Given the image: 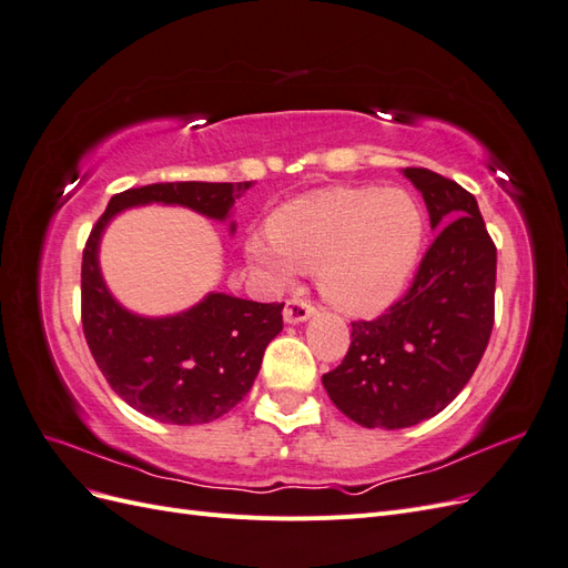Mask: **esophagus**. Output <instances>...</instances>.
Returning <instances> with one entry per match:
<instances>
[{
    "label": "esophagus",
    "mask_w": 568,
    "mask_h": 568,
    "mask_svg": "<svg viewBox=\"0 0 568 568\" xmlns=\"http://www.w3.org/2000/svg\"><path fill=\"white\" fill-rule=\"evenodd\" d=\"M313 315H315V305L305 298H288V303L284 307V322H288V324L305 322Z\"/></svg>",
    "instance_id": "1"
}]
</instances>
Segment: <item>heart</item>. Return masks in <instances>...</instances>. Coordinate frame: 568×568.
Listing matches in <instances>:
<instances>
[{"label": "heart", "mask_w": 568, "mask_h": 568, "mask_svg": "<svg viewBox=\"0 0 568 568\" xmlns=\"http://www.w3.org/2000/svg\"><path fill=\"white\" fill-rule=\"evenodd\" d=\"M270 242L246 244L251 265L286 284L294 267L317 270L320 294L348 315H376L417 270L426 239L422 203L400 186L326 189L272 215Z\"/></svg>", "instance_id": "heart-1"}]
</instances>
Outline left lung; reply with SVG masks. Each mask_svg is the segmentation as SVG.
Masks as SVG:
<instances>
[{
  "label": "left lung",
  "mask_w": 568,
  "mask_h": 568,
  "mask_svg": "<svg viewBox=\"0 0 568 568\" xmlns=\"http://www.w3.org/2000/svg\"><path fill=\"white\" fill-rule=\"evenodd\" d=\"M440 230L407 294L376 320L353 322L343 363L322 376L359 426L405 428L448 407L486 353L495 320L497 251L476 199L426 168H405Z\"/></svg>",
  "instance_id": "8db88e82"
}]
</instances>
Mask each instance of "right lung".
Returning a JSON list of instances; mask_svg holds the SVG:
<instances>
[{
  "label": "right lung",
  "mask_w": 568,
  "mask_h": 568,
  "mask_svg": "<svg viewBox=\"0 0 568 568\" xmlns=\"http://www.w3.org/2000/svg\"><path fill=\"white\" fill-rule=\"evenodd\" d=\"M251 182H161L109 201L82 251V332L101 374L130 407L165 424H209L251 390L267 343L282 332L284 303L209 294L165 317L134 315L109 291L99 244L109 222L134 205H184L227 220ZM234 232V222H230Z\"/></svg>",
  "instance_id": "1"
}]
</instances>
